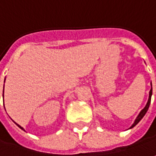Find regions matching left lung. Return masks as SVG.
Here are the masks:
<instances>
[{
	"mask_svg": "<svg viewBox=\"0 0 156 156\" xmlns=\"http://www.w3.org/2000/svg\"><path fill=\"white\" fill-rule=\"evenodd\" d=\"M151 86H152V83H151ZM151 96H152V87H151V90H150V91H149V98H148V103H147V105H146V106H145V108H144V109L140 112V114L138 115V116L136 117V121H135V122H134V123H133V125L130 127V129L133 128V127L136 126L137 123L142 120V118L144 116V115H145V114L147 113V111H148V107H149V105H150V102H151Z\"/></svg>",
	"mask_w": 156,
	"mask_h": 156,
	"instance_id": "left-lung-1",
	"label": "left lung"
}]
</instances>
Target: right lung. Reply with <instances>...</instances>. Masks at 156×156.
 Here are the masks:
<instances>
[{"label":"right lung","instance_id":"right-lung-1","mask_svg":"<svg viewBox=\"0 0 156 156\" xmlns=\"http://www.w3.org/2000/svg\"><path fill=\"white\" fill-rule=\"evenodd\" d=\"M17 125H18V127H19V128H20V129H23V128H21V127L20 126L19 124H17Z\"/></svg>","mask_w":156,"mask_h":156}]
</instances>
